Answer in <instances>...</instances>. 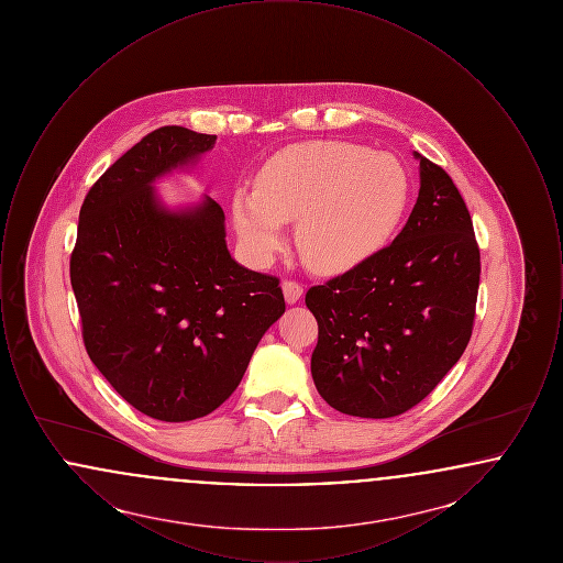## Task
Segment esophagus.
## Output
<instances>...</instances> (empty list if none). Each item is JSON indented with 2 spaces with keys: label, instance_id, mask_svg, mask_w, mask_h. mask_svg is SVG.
<instances>
[{
  "label": "esophagus",
  "instance_id": "obj_1",
  "mask_svg": "<svg viewBox=\"0 0 563 563\" xmlns=\"http://www.w3.org/2000/svg\"><path fill=\"white\" fill-rule=\"evenodd\" d=\"M283 294H285V301L287 303H297L301 299V295H303V287L299 283H295V280H285L283 283Z\"/></svg>",
  "mask_w": 563,
  "mask_h": 563
}]
</instances>
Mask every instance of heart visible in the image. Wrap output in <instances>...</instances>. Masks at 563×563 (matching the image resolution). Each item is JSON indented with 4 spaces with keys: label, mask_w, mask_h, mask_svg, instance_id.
<instances>
[{
    "label": "heart",
    "mask_w": 563,
    "mask_h": 563,
    "mask_svg": "<svg viewBox=\"0 0 563 563\" xmlns=\"http://www.w3.org/2000/svg\"><path fill=\"white\" fill-rule=\"evenodd\" d=\"M402 162L350 141H306L276 152L255 188L232 194L230 213L244 253L268 264L294 221L295 242L308 266L354 268L393 239L409 202Z\"/></svg>",
    "instance_id": "1"
}]
</instances>
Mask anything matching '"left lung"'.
<instances>
[{
	"label": "left lung",
	"instance_id": "8db88e82",
	"mask_svg": "<svg viewBox=\"0 0 563 563\" xmlns=\"http://www.w3.org/2000/svg\"><path fill=\"white\" fill-rule=\"evenodd\" d=\"M413 156L420 191L399 236L306 294L319 322L314 386L349 416L405 413L454 367L473 333L482 262L471 214L452 177Z\"/></svg>",
	"mask_w": 563,
	"mask_h": 563
}]
</instances>
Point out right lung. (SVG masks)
<instances>
[{"label":"right lung","mask_w":563,"mask_h":563,"mask_svg":"<svg viewBox=\"0 0 563 563\" xmlns=\"http://www.w3.org/2000/svg\"><path fill=\"white\" fill-rule=\"evenodd\" d=\"M214 141L184 126L143 136L86 194L69 264L90 361L124 401L162 422L225 401L285 312L278 278L232 260L213 198L168 209L154 189Z\"/></svg>","instance_id":"obj_1"}]
</instances>
